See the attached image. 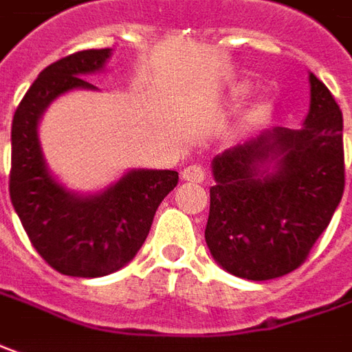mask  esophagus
<instances>
[{
  "label": "esophagus",
  "instance_id": "esophagus-1",
  "mask_svg": "<svg viewBox=\"0 0 352 352\" xmlns=\"http://www.w3.org/2000/svg\"><path fill=\"white\" fill-rule=\"evenodd\" d=\"M181 175H183L185 181H190V183H202L204 177H206V171H204V167L202 166H188L183 169Z\"/></svg>",
  "mask_w": 352,
  "mask_h": 352
}]
</instances>
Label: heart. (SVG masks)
<instances>
[{
    "label": "heart",
    "instance_id": "b5f03b06",
    "mask_svg": "<svg viewBox=\"0 0 352 352\" xmlns=\"http://www.w3.org/2000/svg\"><path fill=\"white\" fill-rule=\"evenodd\" d=\"M248 94H250V85L241 82V85H236L235 88L231 90V100H233V102H241V100H245Z\"/></svg>",
    "mask_w": 352,
    "mask_h": 352
}]
</instances>
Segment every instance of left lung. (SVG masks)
Returning <instances> with one entry per match:
<instances>
[{"label": "left lung", "instance_id": "left-lung-1", "mask_svg": "<svg viewBox=\"0 0 352 352\" xmlns=\"http://www.w3.org/2000/svg\"><path fill=\"white\" fill-rule=\"evenodd\" d=\"M272 161L276 171L265 166ZM206 245L219 266L250 281L305 264L345 188L343 116L310 73V111L300 129L276 126L212 162Z\"/></svg>", "mask_w": 352, "mask_h": 352}]
</instances>
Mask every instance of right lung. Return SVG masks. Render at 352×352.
Instances as JSON below:
<instances>
[{
	"label": "right lung",
	"mask_w": 352,
	"mask_h": 352,
	"mask_svg": "<svg viewBox=\"0 0 352 352\" xmlns=\"http://www.w3.org/2000/svg\"><path fill=\"white\" fill-rule=\"evenodd\" d=\"M107 57L109 47L85 50L45 67L21 100L11 126V202L36 252L63 276L102 277L129 264L157 206L179 183L177 171L138 169L100 195L75 196L47 173L38 119L57 96L96 88L85 75L100 71Z\"/></svg>",
	"instance_id": "right-lung-1"
}]
</instances>
